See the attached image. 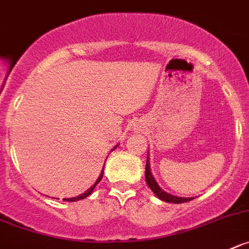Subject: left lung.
Returning <instances> with one entry per match:
<instances>
[{
	"label": "left lung",
	"instance_id": "1",
	"mask_svg": "<svg viewBox=\"0 0 249 249\" xmlns=\"http://www.w3.org/2000/svg\"><path fill=\"white\" fill-rule=\"evenodd\" d=\"M145 181H147V185L149 186L150 190L154 193V195L160 199L161 201L170 202V204H182V202H188L190 200H193L194 197H180V196L172 195V194H168L158 185L157 180L154 179L152 174V170H150V164H149V156L147 157V164H145Z\"/></svg>",
	"mask_w": 249,
	"mask_h": 249
}]
</instances>
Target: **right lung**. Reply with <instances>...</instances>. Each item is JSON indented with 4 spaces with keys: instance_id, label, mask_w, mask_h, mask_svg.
Masks as SVG:
<instances>
[{
    "instance_id": "add662e5",
    "label": "right lung",
    "mask_w": 249,
    "mask_h": 249,
    "mask_svg": "<svg viewBox=\"0 0 249 249\" xmlns=\"http://www.w3.org/2000/svg\"><path fill=\"white\" fill-rule=\"evenodd\" d=\"M117 145H118V144H117ZM117 145H116L115 148H117ZM115 148H113V149H115ZM113 149H112V150H113ZM102 177H104V169L101 170V174H100V177L97 178V180H96V181H95V184H93V185L91 186L90 189H88V190H86L85 193L81 194V195H79V196H75V197H70V199H64V201H71V202H72V201H77V200H83V199H85V197H88V196L90 195L91 193H92V190H93V189H95V186H96L97 184H99V182L101 181Z\"/></svg>"
}]
</instances>
